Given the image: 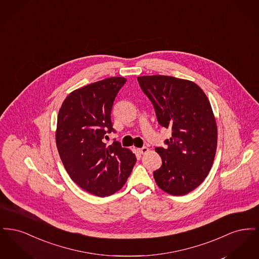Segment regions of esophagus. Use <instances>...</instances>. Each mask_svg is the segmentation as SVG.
I'll return each instance as SVG.
<instances>
[{"instance_id":"1","label":"esophagus","mask_w":259,"mask_h":259,"mask_svg":"<svg viewBox=\"0 0 259 259\" xmlns=\"http://www.w3.org/2000/svg\"><path fill=\"white\" fill-rule=\"evenodd\" d=\"M148 151V148L147 147H143L142 148H139V152L142 154H145Z\"/></svg>"}]
</instances>
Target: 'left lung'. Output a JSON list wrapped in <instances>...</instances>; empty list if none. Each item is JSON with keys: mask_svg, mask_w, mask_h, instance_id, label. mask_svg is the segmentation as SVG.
Returning <instances> with one entry per match:
<instances>
[{"mask_svg": "<svg viewBox=\"0 0 259 259\" xmlns=\"http://www.w3.org/2000/svg\"><path fill=\"white\" fill-rule=\"evenodd\" d=\"M139 84L155 110L158 123L171 128L167 148H156L162 158L153 172L165 192L181 196L203 183L214 159L218 127L209 99L193 81L168 75H144Z\"/></svg>", "mask_w": 259, "mask_h": 259, "instance_id": "left-lung-1", "label": "left lung"}]
</instances>
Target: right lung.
<instances>
[{
	"label": "right lung",
	"mask_w": 259,
	"mask_h": 259,
	"mask_svg": "<svg viewBox=\"0 0 259 259\" xmlns=\"http://www.w3.org/2000/svg\"><path fill=\"white\" fill-rule=\"evenodd\" d=\"M125 82L124 77H110L76 89L58 113L55 137L62 163L76 185L100 197L118 191L137 161L119 142L107 147L103 141L107 133L115 132L111 108Z\"/></svg>",
	"instance_id": "add662e5"
}]
</instances>
